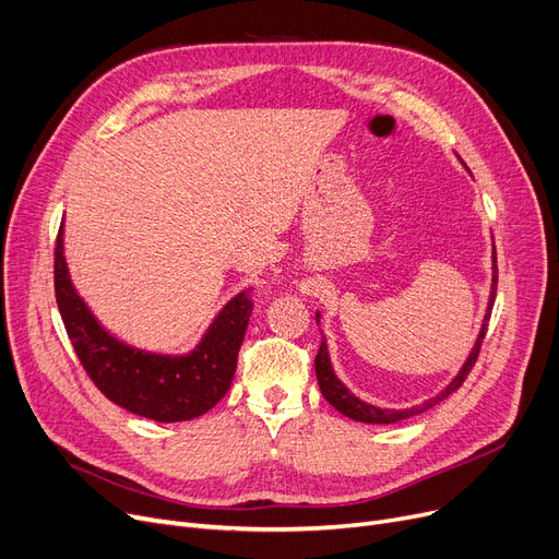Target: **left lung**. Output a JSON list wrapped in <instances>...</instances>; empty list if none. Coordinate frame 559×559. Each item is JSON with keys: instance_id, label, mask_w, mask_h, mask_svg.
Here are the masks:
<instances>
[{"instance_id": "8db88e82", "label": "left lung", "mask_w": 559, "mask_h": 559, "mask_svg": "<svg viewBox=\"0 0 559 559\" xmlns=\"http://www.w3.org/2000/svg\"><path fill=\"white\" fill-rule=\"evenodd\" d=\"M490 261H493V265H490V271H493V275H490V292H488V305H486V314H484V321H481V328H479V334L477 340L471 348V353H467L463 367L459 369V373L452 378L450 385L440 390L433 399H427L424 401L421 406H413V408H404V411H396V408H378V406H371L367 404V401L357 399L342 381L337 378V373H334L332 369V362H330V353H328V344H325V337L321 332V348L317 353V360H314V367H317V378H319V388H321V394L325 396L328 404L332 408H337L342 415H346L348 419H355V421H365V424H396L401 419H408L413 415H419L424 411L433 408L436 404H440L442 399H448L452 392H456L463 381L467 378V373H471L473 365L477 362V355H479V348H481V342H484V334H486V328H488V319H490V309H493V302H496V292H498V261H496V245H493V257H490ZM317 323H321V311H317Z\"/></svg>"}]
</instances>
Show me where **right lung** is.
I'll list each match as a JSON object with an SVG mask.
<instances>
[{
  "label": "right lung",
  "instance_id": "add662e5",
  "mask_svg": "<svg viewBox=\"0 0 559 559\" xmlns=\"http://www.w3.org/2000/svg\"><path fill=\"white\" fill-rule=\"evenodd\" d=\"M55 294L66 332L96 388L121 408L153 421H188L229 392L252 302L236 294L188 353H155L111 334L71 280L63 225L55 250Z\"/></svg>",
  "mask_w": 559,
  "mask_h": 559
}]
</instances>
